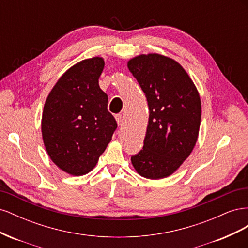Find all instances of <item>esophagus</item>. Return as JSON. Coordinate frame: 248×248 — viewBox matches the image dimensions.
<instances>
[{"label":"esophagus","mask_w":248,"mask_h":248,"mask_svg":"<svg viewBox=\"0 0 248 248\" xmlns=\"http://www.w3.org/2000/svg\"><path fill=\"white\" fill-rule=\"evenodd\" d=\"M116 120H117V123L119 126H122L123 125V117L122 115H116Z\"/></svg>","instance_id":"esophagus-1"}]
</instances>
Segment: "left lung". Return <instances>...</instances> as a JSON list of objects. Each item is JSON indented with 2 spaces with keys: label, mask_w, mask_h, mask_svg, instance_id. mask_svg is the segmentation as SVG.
Returning <instances> with one entry per match:
<instances>
[{
  "label": "left lung",
  "mask_w": 248,
  "mask_h": 248,
  "mask_svg": "<svg viewBox=\"0 0 248 248\" xmlns=\"http://www.w3.org/2000/svg\"><path fill=\"white\" fill-rule=\"evenodd\" d=\"M127 67L147 97L149 121L144 148L131 163L141 177L167 178L188 158L199 138L202 104L183 67L159 54H141Z\"/></svg>",
  "instance_id": "left-lung-1"
}]
</instances>
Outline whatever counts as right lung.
<instances>
[{
    "label": "right lung",
    "mask_w": 248,
    "mask_h": 248,
    "mask_svg": "<svg viewBox=\"0 0 248 248\" xmlns=\"http://www.w3.org/2000/svg\"><path fill=\"white\" fill-rule=\"evenodd\" d=\"M104 60L93 57L71 66L44 103L41 132L51 161L72 176L91 171L117 128L99 87Z\"/></svg>",
    "instance_id": "right-lung-1"
}]
</instances>
